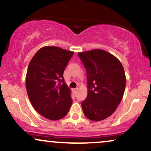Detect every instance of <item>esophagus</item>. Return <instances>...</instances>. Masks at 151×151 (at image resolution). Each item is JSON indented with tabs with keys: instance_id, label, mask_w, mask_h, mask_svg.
I'll return each instance as SVG.
<instances>
[{
	"instance_id": "34e87169",
	"label": "esophagus",
	"mask_w": 151,
	"mask_h": 151,
	"mask_svg": "<svg viewBox=\"0 0 151 151\" xmlns=\"http://www.w3.org/2000/svg\"><path fill=\"white\" fill-rule=\"evenodd\" d=\"M77 91H78L77 89H72V92L74 93V94H76V93H77Z\"/></svg>"
}]
</instances>
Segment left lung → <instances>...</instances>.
<instances>
[{"mask_svg":"<svg viewBox=\"0 0 151 151\" xmlns=\"http://www.w3.org/2000/svg\"><path fill=\"white\" fill-rule=\"evenodd\" d=\"M86 69L87 97L81 102L83 112L93 121L110 116L122 99L126 76L122 64L111 54L96 49L78 53Z\"/></svg>","mask_w":151,"mask_h":151,"instance_id":"obj_1","label":"left lung"}]
</instances>
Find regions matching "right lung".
<instances>
[{
    "instance_id": "1",
    "label": "right lung",
    "mask_w": 151,
    "mask_h": 151,
    "mask_svg": "<svg viewBox=\"0 0 151 151\" xmlns=\"http://www.w3.org/2000/svg\"><path fill=\"white\" fill-rule=\"evenodd\" d=\"M73 54L58 47H43L29 63L26 74L27 95L35 109L50 120L65 117L72 104L63 73Z\"/></svg>"
}]
</instances>
